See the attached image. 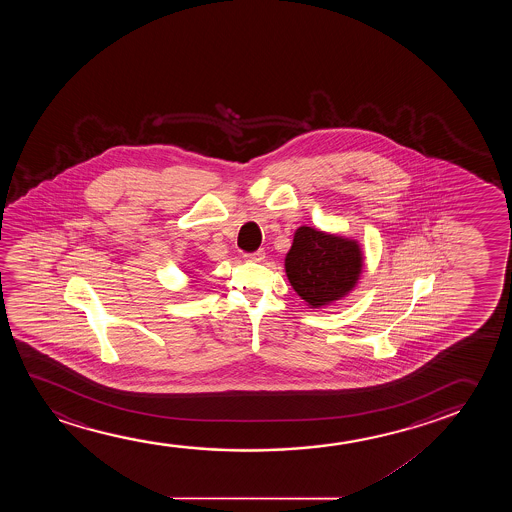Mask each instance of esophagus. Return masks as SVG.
<instances>
[{"label":"esophagus","mask_w":512,"mask_h":512,"mask_svg":"<svg viewBox=\"0 0 512 512\" xmlns=\"http://www.w3.org/2000/svg\"><path fill=\"white\" fill-rule=\"evenodd\" d=\"M266 257V252L264 250H257V252L253 253H245V259L250 260V262H260V260H264Z\"/></svg>","instance_id":"esophagus-1"}]
</instances>
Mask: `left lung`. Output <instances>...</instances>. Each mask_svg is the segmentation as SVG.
<instances>
[{"mask_svg":"<svg viewBox=\"0 0 512 512\" xmlns=\"http://www.w3.org/2000/svg\"><path fill=\"white\" fill-rule=\"evenodd\" d=\"M364 255L355 239L302 225L285 259L288 281L311 308L343 299L357 285Z\"/></svg>","mask_w":512,"mask_h":512,"instance_id":"left-lung-1","label":"left lung"}]
</instances>
